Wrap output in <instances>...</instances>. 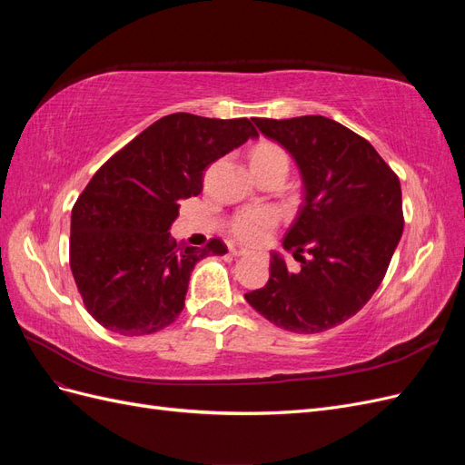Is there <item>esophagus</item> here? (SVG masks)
I'll use <instances>...</instances> for the list:
<instances>
[{
	"label": "esophagus",
	"instance_id": "1",
	"mask_svg": "<svg viewBox=\"0 0 465 465\" xmlns=\"http://www.w3.org/2000/svg\"><path fill=\"white\" fill-rule=\"evenodd\" d=\"M232 254H234V256H244L246 250H232Z\"/></svg>",
	"mask_w": 465,
	"mask_h": 465
}]
</instances>
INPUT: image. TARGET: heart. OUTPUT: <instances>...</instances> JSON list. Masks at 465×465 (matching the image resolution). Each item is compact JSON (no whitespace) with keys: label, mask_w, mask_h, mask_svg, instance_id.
Listing matches in <instances>:
<instances>
[{"label":"heart","mask_w":465,"mask_h":465,"mask_svg":"<svg viewBox=\"0 0 465 465\" xmlns=\"http://www.w3.org/2000/svg\"><path fill=\"white\" fill-rule=\"evenodd\" d=\"M281 161L289 164V157L283 147L272 142H262L252 151V163ZM279 223V213L273 207H246L232 215L229 231L244 244H262Z\"/></svg>","instance_id":"obj_1"}]
</instances>
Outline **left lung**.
<instances>
[{
  "mask_svg": "<svg viewBox=\"0 0 465 465\" xmlns=\"http://www.w3.org/2000/svg\"><path fill=\"white\" fill-rule=\"evenodd\" d=\"M254 124L301 168L304 202L283 238L301 272L272 254L267 283L244 299L277 328L326 331L355 316L382 283L403 232L400 178L367 139L326 116Z\"/></svg>",
  "mask_w": 465,
  "mask_h": 465,
  "instance_id": "obj_1",
  "label": "left lung"
}]
</instances>
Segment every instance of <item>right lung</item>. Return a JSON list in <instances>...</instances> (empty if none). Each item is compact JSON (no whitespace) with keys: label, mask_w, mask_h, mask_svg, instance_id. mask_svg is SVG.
<instances>
[{"label":"right lung","mask_w":465,"mask_h":465,"mask_svg":"<svg viewBox=\"0 0 465 465\" xmlns=\"http://www.w3.org/2000/svg\"><path fill=\"white\" fill-rule=\"evenodd\" d=\"M248 118L168 114L98 168L72 209L69 267L87 312L120 335H149L184 308L193 265L227 254L221 238L178 246L180 200L198 195L205 168L256 137Z\"/></svg>","instance_id":"right-lung-1"}]
</instances>
